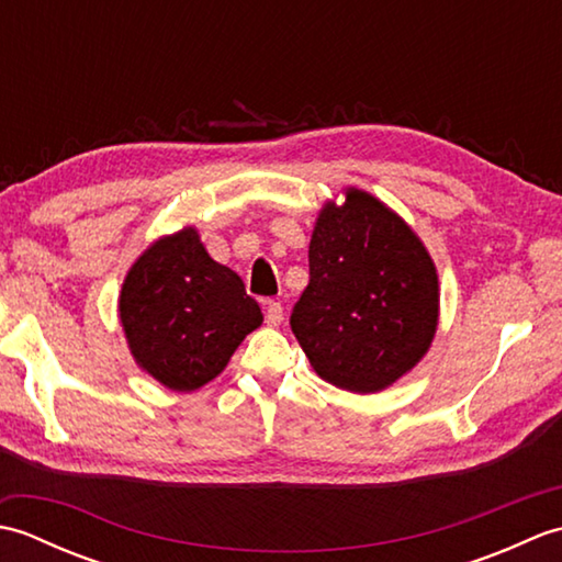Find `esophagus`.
<instances>
[{
  "label": "esophagus",
  "instance_id": "obj_1",
  "mask_svg": "<svg viewBox=\"0 0 562 562\" xmlns=\"http://www.w3.org/2000/svg\"><path fill=\"white\" fill-rule=\"evenodd\" d=\"M284 318V308L280 302H268L266 306V324L268 326H280Z\"/></svg>",
  "mask_w": 562,
  "mask_h": 562
}]
</instances>
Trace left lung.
I'll return each instance as SVG.
<instances>
[{"label": "left lung", "mask_w": 562, "mask_h": 562, "mask_svg": "<svg viewBox=\"0 0 562 562\" xmlns=\"http://www.w3.org/2000/svg\"><path fill=\"white\" fill-rule=\"evenodd\" d=\"M292 333L328 384L376 393L427 355L439 324L435 260L408 222L360 188L321 207Z\"/></svg>", "instance_id": "1"}]
</instances>
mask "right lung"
Masks as SVG:
<instances>
[{
  "label": "right lung",
  "instance_id": "add662e5",
  "mask_svg": "<svg viewBox=\"0 0 562 562\" xmlns=\"http://www.w3.org/2000/svg\"><path fill=\"white\" fill-rule=\"evenodd\" d=\"M117 314L142 372L181 393L220 376L262 324L244 280L207 254L195 226L142 250L123 280Z\"/></svg>",
  "mask_w": 562,
  "mask_h": 562
}]
</instances>
